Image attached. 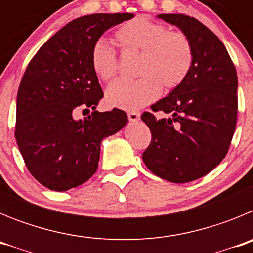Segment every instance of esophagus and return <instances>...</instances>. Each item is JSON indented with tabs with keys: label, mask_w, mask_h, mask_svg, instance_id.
<instances>
[{
	"label": "esophagus",
	"mask_w": 253,
	"mask_h": 253,
	"mask_svg": "<svg viewBox=\"0 0 253 253\" xmlns=\"http://www.w3.org/2000/svg\"><path fill=\"white\" fill-rule=\"evenodd\" d=\"M128 118L130 122H138L140 118V114L138 111H129L128 113Z\"/></svg>",
	"instance_id": "esophagus-1"
}]
</instances>
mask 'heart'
Segmentation results:
<instances>
[{"instance_id": "b5f03b06", "label": "heart", "mask_w": 253, "mask_h": 253, "mask_svg": "<svg viewBox=\"0 0 253 253\" xmlns=\"http://www.w3.org/2000/svg\"><path fill=\"white\" fill-rule=\"evenodd\" d=\"M115 42L125 53H139L135 81L119 80L106 91L111 106L137 110L157 99L161 88L173 90L184 82L193 67L194 50L181 31H169L162 22L137 16L115 31ZM91 67L99 80L110 81L118 72V58L105 40H97L90 54Z\"/></svg>"}]
</instances>
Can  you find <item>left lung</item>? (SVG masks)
I'll use <instances>...</instances> for the list:
<instances>
[{"mask_svg":"<svg viewBox=\"0 0 253 253\" xmlns=\"http://www.w3.org/2000/svg\"><path fill=\"white\" fill-rule=\"evenodd\" d=\"M158 19L180 29L193 45L194 62L184 82L152 105L167 118L143 113L152 140L143 162L158 177L175 184L198 180L225 157L237 123L236 67L219 38L199 20L182 13Z\"/></svg>","mask_w":253,"mask_h":253,"instance_id":"obj_1","label":"left lung"}]
</instances>
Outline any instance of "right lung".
Listing matches in <instances>:
<instances>
[{
	"label": "right lung",
	"mask_w": 253,
	"mask_h": 253,
	"mask_svg": "<svg viewBox=\"0 0 253 253\" xmlns=\"http://www.w3.org/2000/svg\"><path fill=\"white\" fill-rule=\"evenodd\" d=\"M133 13H92L72 20L30 60L16 99L15 137L29 172L54 191L86 182L99 166L104 138L124 128L120 109L99 113L104 97L91 67L93 44L111 26ZM78 108L93 110L74 119Z\"/></svg>",
	"instance_id": "right-lung-1"
}]
</instances>
